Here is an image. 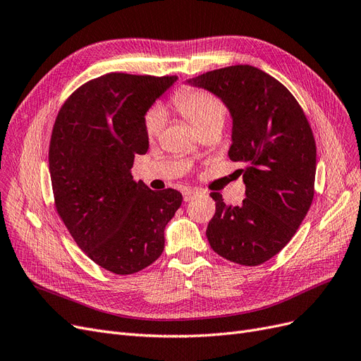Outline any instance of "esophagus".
<instances>
[{
	"label": "esophagus",
	"instance_id": "34e87169",
	"mask_svg": "<svg viewBox=\"0 0 361 361\" xmlns=\"http://www.w3.org/2000/svg\"><path fill=\"white\" fill-rule=\"evenodd\" d=\"M197 194H198V192H197L195 190H185V191H183V200H185V202H190L191 198H194Z\"/></svg>",
	"mask_w": 361,
	"mask_h": 361
}]
</instances>
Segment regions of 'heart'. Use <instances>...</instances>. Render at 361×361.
Wrapping results in <instances>:
<instances>
[{
  "label": "heart",
  "instance_id": "b5f03b06",
  "mask_svg": "<svg viewBox=\"0 0 361 361\" xmlns=\"http://www.w3.org/2000/svg\"><path fill=\"white\" fill-rule=\"evenodd\" d=\"M171 104L191 126L200 133L210 126H222L227 107L212 92L197 88H182L171 98ZM164 119L159 110L149 111L145 128L149 139H157L163 131Z\"/></svg>",
  "mask_w": 361,
  "mask_h": 361
}]
</instances>
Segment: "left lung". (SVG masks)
Here are the masks:
<instances>
[{"instance_id":"1","label":"left lung","mask_w":361,"mask_h":361,"mask_svg":"<svg viewBox=\"0 0 361 361\" xmlns=\"http://www.w3.org/2000/svg\"><path fill=\"white\" fill-rule=\"evenodd\" d=\"M219 97L233 118L231 161L245 163L242 206L216 203L206 235L212 250L258 266L287 245L314 200L317 146L300 104L285 86L252 66H231L186 80Z\"/></svg>"}]
</instances>
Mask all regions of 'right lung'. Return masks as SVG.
<instances>
[{
    "mask_svg": "<svg viewBox=\"0 0 361 361\" xmlns=\"http://www.w3.org/2000/svg\"><path fill=\"white\" fill-rule=\"evenodd\" d=\"M178 76L107 73L74 91L58 111L49 145L56 212L94 263L116 275L151 266L164 228L182 204L176 190L155 192L131 175L147 152L145 115Z\"/></svg>",
    "mask_w": 361,
    "mask_h": 361,
    "instance_id": "1",
    "label": "right lung"
}]
</instances>
